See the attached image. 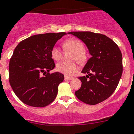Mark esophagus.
Wrapping results in <instances>:
<instances>
[{
  "mask_svg": "<svg viewBox=\"0 0 134 134\" xmlns=\"http://www.w3.org/2000/svg\"><path fill=\"white\" fill-rule=\"evenodd\" d=\"M74 77H71V76H65V80H72Z\"/></svg>",
  "mask_w": 134,
  "mask_h": 134,
  "instance_id": "1",
  "label": "esophagus"
}]
</instances>
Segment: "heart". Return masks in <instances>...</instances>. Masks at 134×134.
<instances>
[{
  "label": "heart",
  "mask_w": 134,
  "mask_h": 134,
  "mask_svg": "<svg viewBox=\"0 0 134 134\" xmlns=\"http://www.w3.org/2000/svg\"><path fill=\"white\" fill-rule=\"evenodd\" d=\"M64 48L74 52L71 57L72 60H77L82 63L86 59V55L84 52V47L82 43L76 39H67L63 42ZM52 58L55 60H59L62 58V52L57 46H54L51 50ZM58 71L65 75H71L77 70V66L75 63L60 62L57 65Z\"/></svg>",
  "instance_id": "b5f03b06"
}]
</instances>
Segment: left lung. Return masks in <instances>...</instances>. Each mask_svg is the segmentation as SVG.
<instances>
[{
  "label": "left lung",
  "mask_w": 134,
  "mask_h": 134,
  "mask_svg": "<svg viewBox=\"0 0 134 134\" xmlns=\"http://www.w3.org/2000/svg\"><path fill=\"white\" fill-rule=\"evenodd\" d=\"M88 48L91 57L80 77L81 87L75 92L77 98L89 105H95L108 99L118 86L122 73L121 52L112 39L99 33L84 31L69 32Z\"/></svg>",
  "instance_id": "obj_1"
}]
</instances>
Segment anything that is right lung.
Here are the masks:
<instances>
[{
    "label": "right lung",
    "mask_w": 134,
    "mask_h": 134,
    "mask_svg": "<svg viewBox=\"0 0 134 134\" xmlns=\"http://www.w3.org/2000/svg\"><path fill=\"white\" fill-rule=\"evenodd\" d=\"M66 34L62 32L32 35L20 41L15 48L9 65V83L24 103L42 108L55 99L64 75L49 73L55 67L51 50Z\"/></svg>",
    "instance_id": "1"
}]
</instances>
